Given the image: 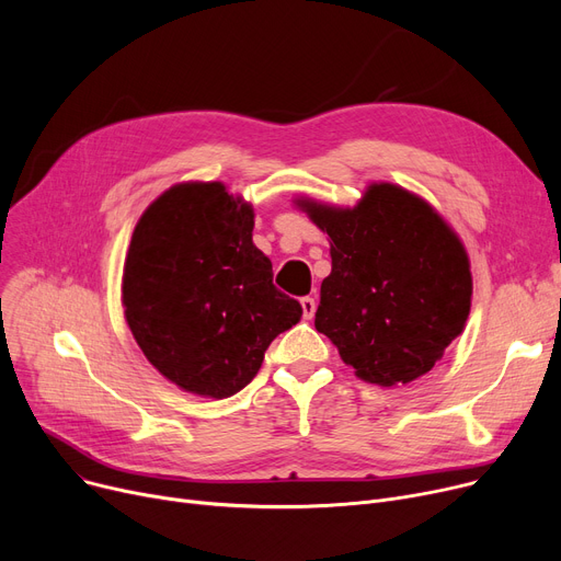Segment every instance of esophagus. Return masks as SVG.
<instances>
[{
    "mask_svg": "<svg viewBox=\"0 0 561 561\" xmlns=\"http://www.w3.org/2000/svg\"><path fill=\"white\" fill-rule=\"evenodd\" d=\"M300 305H302V316L307 318V320H311L313 318V313H316V300L313 298H302L300 300Z\"/></svg>",
    "mask_w": 561,
    "mask_h": 561,
    "instance_id": "34e87169",
    "label": "esophagus"
}]
</instances>
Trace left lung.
<instances>
[{
    "mask_svg": "<svg viewBox=\"0 0 561 561\" xmlns=\"http://www.w3.org/2000/svg\"><path fill=\"white\" fill-rule=\"evenodd\" d=\"M330 236L316 330L368 385H409L463 332L473 296L468 254L432 206L396 184H370L352 209L296 202Z\"/></svg>",
    "mask_w": 561,
    "mask_h": 561,
    "instance_id": "1",
    "label": "left lung"
}]
</instances>
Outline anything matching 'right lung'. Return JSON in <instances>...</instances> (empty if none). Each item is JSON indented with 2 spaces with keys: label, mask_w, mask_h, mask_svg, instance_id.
Returning <instances> with one entry per match:
<instances>
[{
  "label": "right lung",
  "mask_w": 561,
  "mask_h": 561,
  "mask_svg": "<svg viewBox=\"0 0 561 561\" xmlns=\"http://www.w3.org/2000/svg\"><path fill=\"white\" fill-rule=\"evenodd\" d=\"M254 209L220 182L168 188L140 216L123 273L127 325L165 379L229 398L302 316L254 243Z\"/></svg>",
  "instance_id": "obj_1"
}]
</instances>
